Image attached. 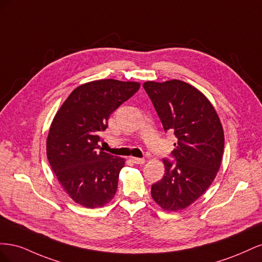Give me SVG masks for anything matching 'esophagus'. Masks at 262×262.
I'll return each instance as SVG.
<instances>
[{
  "label": "esophagus",
  "instance_id": "1",
  "mask_svg": "<svg viewBox=\"0 0 262 262\" xmlns=\"http://www.w3.org/2000/svg\"><path fill=\"white\" fill-rule=\"evenodd\" d=\"M131 161L134 164H144L145 163L144 158H139V157H131Z\"/></svg>",
  "mask_w": 262,
  "mask_h": 262
}]
</instances>
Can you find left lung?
<instances>
[{"mask_svg":"<svg viewBox=\"0 0 262 262\" xmlns=\"http://www.w3.org/2000/svg\"><path fill=\"white\" fill-rule=\"evenodd\" d=\"M165 131L177 138L175 162L163 160L164 177L150 189L165 211L184 210L207 191L221 167L224 131L215 108L194 86L179 80L143 84Z\"/></svg>","mask_w":262,"mask_h":262,"instance_id":"obj_1","label":"left lung"}]
</instances>
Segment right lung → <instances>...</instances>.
Wrapping results in <instances>:
<instances>
[{
	"instance_id": "right-lung-1",
	"label": "right lung",
	"mask_w": 262,
	"mask_h": 262,
	"mask_svg": "<svg viewBox=\"0 0 262 262\" xmlns=\"http://www.w3.org/2000/svg\"><path fill=\"white\" fill-rule=\"evenodd\" d=\"M139 89V82L113 78L82 84L53 118L47 157L63 190L82 207H104L116 194L125 160L99 148V136L107 128L110 114Z\"/></svg>"
}]
</instances>
